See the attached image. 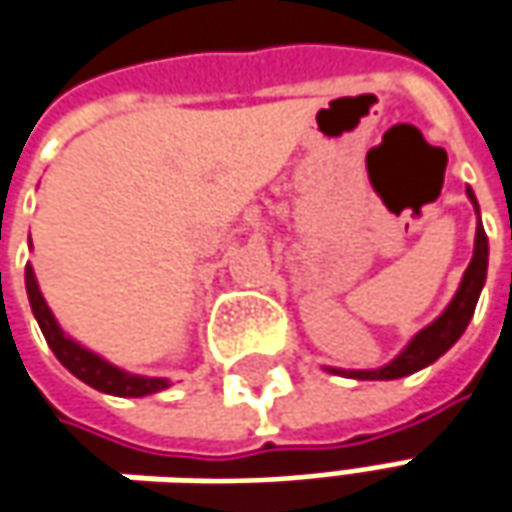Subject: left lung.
<instances>
[{
  "instance_id": "1",
  "label": "left lung",
  "mask_w": 512,
  "mask_h": 512,
  "mask_svg": "<svg viewBox=\"0 0 512 512\" xmlns=\"http://www.w3.org/2000/svg\"><path fill=\"white\" fill-rule=\"evenodd\" d=\"M467 198L473 203V209L479 212V203H476V195H473V189L467 186ZM485 277H487V235H485V226L479 221L476 226V243H473V260H470V266L465 269V277H462V283H459V289L453 294V300H450V306L436 320H433L431 326H425L419 334H416L411 343L405 345V351L394 357V360L388 362V365H382V368H371V371H343V368H328L331 374H343V377L351 379H399V377H408V374H414L419 368H425V365H431L436 362L445 351H448L450 345L456 343L462 334H465L467 323H470V317H473V311H476V303H479V294H482V286H485Z\"/></svg>"
}]
</instances>
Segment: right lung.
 Returning a JSON list of instances; mask_svg holds the SVG:
<instances>
[{
	"instance_id": "add662e5",
	"label": "right lung",
	"mask_w": 512,
	"mask_h": 512,
	"mask_svg": "<svg viewBox=\"0 0 512 512\" xmlns=\"http://www.w3.org/2000/svg\"><path fill=\"white\" fill-rule=\"evenodd\" d=\"M25 289L27 300H30V309H33V317H36V323L42 328L47 345L53 348L56 360L62 362L73 377H79L90 388L104 391V394H113V397H147V394H158V391L169 388V379L127 374V371L115 368L107 360H101L93 351H87L76 340H70L62 331V326L56 323L53 311L47 309L45 297L39 291V283H36V274H33L30 263L25 266Z\"/></svg>"
}]
</instances>
